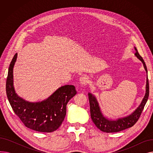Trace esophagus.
<instances>
[{
  "instance_id": "34e87169",
  "label": "esophagus",
  "mask_w": 153,
  "mask_h": 153,
  "mask_svg": "<svg viewBox=\"0 0 153 153\" xmlns=\"http://www.w3.org/2000/svg\"><path fill=\"white\" fill-rule=\"evenodd\" d=\"M89 78H88L87 77H86V76L82 77L80 78V79H79L80 84H81L82 85H87L88 83H89Z\"/></svg>"
}]
</instances>
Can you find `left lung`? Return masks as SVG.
Instances as JSON below:
<instances>
[{"instance_id": "8db88e82", "label": "left lung", "mask_w": 153, "mask_h": 153, "mask_svg": "<svg viewBox=\"0 0 153 153\" xmlns=\"http://www.w3.org/2000/svg\"><path fill=\"white\" fill-rule=\"evenodd\" d=\"M136 53L134 56L138 58L143 64L144 70L147 74L146 84V93L140 103V105L133 111L132 113L126 117L118 118L115 120H112L104 116L102 112L100 107L97 98L92 93H88L91 110V117L95 125L100 130L106 133H115L122 131L126 128L133 126L138 121L141 112L146 105L149 97V82L148 79V70L143 58L140 55L136 48L134 46Z\"/></svg>"}]
</instances>
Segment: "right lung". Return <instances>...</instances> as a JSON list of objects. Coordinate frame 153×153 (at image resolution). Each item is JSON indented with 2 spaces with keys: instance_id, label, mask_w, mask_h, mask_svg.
I'll list each match as a JSON object with an SVG mask.
<instances>
[{
  "instance_id": "obj_1",
  "label": "right lung",
  "mask_w": 153,
  "mask_h": 153,
  "mask_svg": "<svg viewBox=\"0 0 153 153\" xmlns=\"http://www.w3.org/2000/svg\"><path fill=\"white\" fill-rule=\"evenodd\" d=\"M17 58L16 53L10 64L6 82L7 96L13 111L30 129L46 133L56 130L65 118L68 102L77 94L75 87L61 86L41 102L25 100L16 93L13 85V71Z\"/></svg>"
}]
</instances>
